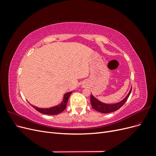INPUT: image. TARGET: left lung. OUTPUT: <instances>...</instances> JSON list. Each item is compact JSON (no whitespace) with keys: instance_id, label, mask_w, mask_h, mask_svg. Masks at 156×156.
I'll return each instance as SVG.
<instances>
[{"instance_id":"obj_1","label":"left lung","mask_w":156,"mask_h":156,"mask_svg":"<svg viewBox=\"0 0 156 156\" xmlns=\"http://www.w3.org/2000/svg\"><path fill=\"white\" fill-rule=\"evenodd\" d=\"M131 89L132 87L131 88L129 93L127 94V95L123 99V100L116 103H112V104H107V103H103L100 100H98L96 98H95L92 94H91L90 102L92 107L96 111L101 113H109L117 111L124 104L127 99H128L131 92Z\"/></svg>"}]
</instances>
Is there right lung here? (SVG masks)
<instances>
[{"instance_id": "add662e5", "label": "right lung", "mask_w": 156, "mask_h": 156, "mask_svg": "<svg viewBox=\"0 0 156 156\" xmlns=\"http://www.w3.org/2000/svg\"><path fill=\"white\" fill-rule=\"evenodd\" d=\"M72 93V91L66 93L64 95L62 101H61L60 104L49 107V108H40V107H37L35 105H31L30 103V104L32 106V107H34L36 111L42 113V114L48 115H56L59 114L60 112H62L63 111L65 110V108H66L68 99Z\"/></svg>"}]
</instances>
